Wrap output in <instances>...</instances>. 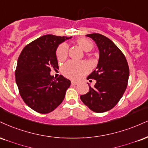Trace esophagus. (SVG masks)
I'll list each match as a JSON object with an SVG mask.
<instances>
[{
    "instance_id": "34e87169",
    "label": "esophagus",
    "mask_w": 148,
    "mask_h": 148,
    "mask_svg": "<svg viewBox=\"0 0 148 148\" xmlns=\"http://www.w3.org/2000/svg\"><path fill=\"white\" fill-rule=\"evenodd\" d=\"M71 85H78V83H77V82H76V81H72V82H71Z\"/></svg>"
}]
</instances>
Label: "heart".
I'll return each mask as SVG.
<instances>
[{
	"label": "heart",
	"instance_id": "obj_1",
	"mask_svg": "<svg viewBox=\"0 0 148 148\" xmlns=\"http://www.w3.org/2000/svg\"><path fill=\"white\" fill-rule=\"evenodd\" d=\"M76 43L85 52L91 51L93 49V43L88 39L81 38L76 40ZM68 55V46L66 44H62L56 51V56L59 61H63ZM89 71V67L83 63H76L70 60L62 67V72L65 76L71 79L78 80L83 77Z\"/></svg>",
	"mask_w": 148,
	"mask_h": 148
}]
</instances>
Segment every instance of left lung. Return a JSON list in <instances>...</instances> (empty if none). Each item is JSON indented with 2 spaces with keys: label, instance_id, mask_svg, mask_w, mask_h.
<instances>
[{
  "label": "left lung",
  "instance_id": "1",
  "mask_svg": "<svg viewBox=\"0 0 148 148\" xmlns=\"http://www.w3.org/2000/svg\"><path fill=\"white\" fill-rule=\"evenodd\" d=\"M99 51V59L95 70L88 79L97 83L94 88L89 85V92L81 96L85 106L97 113L112 109L125 92L129 79L130 70L125 56L119 47L108 37L100 34H90Z\"/></svg>",
  "mask_w": 148,
  "mask_h": 148
}]
</instances>
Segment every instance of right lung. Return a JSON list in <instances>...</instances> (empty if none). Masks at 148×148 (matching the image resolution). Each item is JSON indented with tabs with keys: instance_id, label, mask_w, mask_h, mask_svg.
I'll return each instance as SVG.
<instances>
[{
	"instance_id": "1",
	"label": "right lung",
	"mask_w": 148,
	"mask_h": 148,
	"mask_svg": "<svg viewBox=\"0 0 148 148\" xmlns=\"http://www.w3.org/2000/svg\"><path fill=\"white\" fill-rule=\"evenodd\" d=\"M72 37L47 34L36 39L21 51L15 72L16 82L24 102L30 108L47 114L63 102L71 81L60 75L50 74L57 69L56 49L60 43Z\"/></svg>"
}]
</instances>
